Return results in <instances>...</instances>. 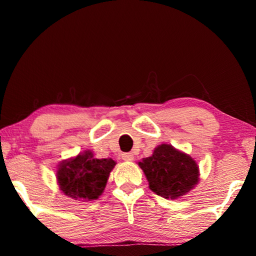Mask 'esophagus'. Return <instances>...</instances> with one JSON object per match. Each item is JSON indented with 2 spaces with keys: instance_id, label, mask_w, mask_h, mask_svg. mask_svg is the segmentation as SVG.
<instances>
[{
  "instance_id": "esophagus-1",
  "label": "esophagus",
  "mask_w": 256,
  "mask_h": 256,
  "mask_svg": "<svg viewBox=\"0 0 256 256\" xmlns=\"http://www.w3.org/2000/svg\"><path fill=\"white\" fill-rule=\"evenodd\" d=\"M122 159L124 160V162H132V160L134 159V156L131 152H125L122 154Z\"/></svg>"
}]
</instances>
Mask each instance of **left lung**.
Segmentation results:
<instances>
[{
  "mask_svg": "<svg viewBox=\"0 0 256 256\" xmlns=\"http://www.w3.org/2000/svg\"><path fill=\"white\" fill-rule=\"evenodd\" d=\"M138 164L148 180L149 188L167 200L186 196L200 180L196 160L168 144L156 146L152 154Z\"/></svg>",
  "mask_w": 256,
  "mask_h": 256,
  "instance_id": "obj_1",
  "label": "left lung"
}]
</instances>
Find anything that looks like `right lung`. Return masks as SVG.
Segmentation results:
<instances>
[{"mask_svg": "<svg viewBox=\"0 0 256 256\" xmlns=\"http://www.w3.org/2000/svg\"><path fill=\"white\" fill-rule=\"evenodd\" d=\"M115 164L116 162L112 158H94L92 150H84L58 164L56 170L58 188L73 200H97L105 190Z\"/></svg>", "mask_w": 256, "mask_h": 256, "instance_id": "add662e5", "label": "right lung"}]
</instances>
